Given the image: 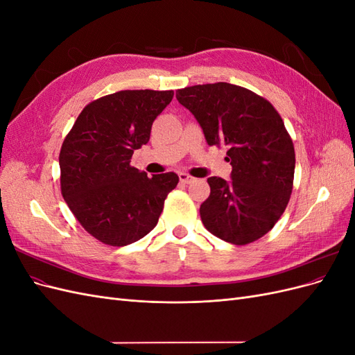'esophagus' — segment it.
Returning <instances> with one entry per match:
<instances>
[{
    "mask_svg": "<svg viewBox=\"0 0 355 355\" xmlns=\"http://www.w3.org/2000/svg\"><path fill=\"white\" fill-rule=\"evenodd\" d=\"M179 179L182 184H191V182H194V178L189 176L188 173H184V171H180L179 173Z\"/></svg>",
    "mask_w": 355,
    "mask_h": 355,
    "instance_id": "esophagus-1",
    "label": "esophagus"
}]
</instances>
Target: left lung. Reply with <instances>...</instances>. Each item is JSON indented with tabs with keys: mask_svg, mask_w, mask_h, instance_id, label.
<instances>
[{
	"mask_svg": "<svg viewBox=\"0 0 355 355\" xmlns=\"http://www.w3.org/2000/svg\"><path fill=\"white\" fill-rule=\"evenodd\" d=\"M210 146H227L231 180L207 179L200 216L218 239L244 245L274 228L293 189L295 148L280 114L266 99L230 83L176 92Z\"/></svg>",
	"mask_w": 355,
	"mask_h": 355,
	"instance_id": "obj_1",
	"label": "left lung"
}]
</instances>
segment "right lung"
<instances>
[{"instance_id":"1","label":"right lung","mask_w":355,"mask_h":355,"mask_svg":"<svg viewBox=\"0 0 355 355\" xmlns=\"http://www.w3.org/2000/svg\"><path fill=\"white\" fill-rule=\"evenodd\" d=\"M173 90H123L89 103L62 144L60 189L73 216L96 240L127 245L158 222L179 178L173 171L148 178L130 166L146 145L155 118Z\"/></svg>"}]
</instances>
